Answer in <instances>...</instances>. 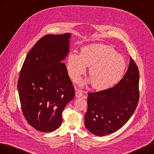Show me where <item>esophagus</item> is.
Instances as JSON below:
<instances>
[{
	"label": "esophagus",
	"instance_id": "34e87169",
	"mask_svg": "<svg viewBox=\"0 0 154 154\" xmlns=\"http://www.w3.org/2000/svg\"><path fill=\"white\" fill-rule=\"evenodd\" d=\"M83 95V94H82V91H80L79 89L78 90H76V92H75V97L77 98H79L80 97H82Z\"/></svg>",
	"mask_w": 154,
	"mask_h": 154
}]
</instances>
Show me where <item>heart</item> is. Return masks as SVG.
<instances>
[{
  "label": "heart",
  "mask_w": 154,
  "mask_h": 154,
  "mask_svg": "<svg viewBox=\"0 0 154 154\" xmlns=\"http://www.w3.org/2000/svg\"><path fill=\"white\" fill-rule=\"evenodd\" d=\"M87 66L95 89L104 90L116 84L122 77L126 67L124 57L117 54L112 46L103 44L88 45L81 54L73 52L69 54L67 68L70 77L75 81L86 71ZM88 81L82 82V84Z\"/></svg>",
  "instance_id": "b5f03b06"
}]
</instances>
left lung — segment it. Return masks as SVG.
Here are the masks:
<instances>
[{"label": "left lung", "instance_id": "obj_1", "mask_svg": "<svg viewBox=\"0 0 154 154\" xmlns=\"http://www.w3.org/2000/svg\"><path fill=\"white\" fill-rule=\"evenodd\" d=\"M139 72L131 57L122 79L112 88L88 93L85 126L97 136L111 134L122 127L131 117L139 99Z\"/></svg>", "mask_w": 154, "mask_h": 154}]
</instances>
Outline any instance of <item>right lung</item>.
Segmentation results:
<instances>
[{"label": "right lung", "instance_id": "obj_1", "mask_svg": "<svg viewBox=\"0 0 154 154\" xmlns=\"http://www.w3.org/2000/svg\"><path fill=\"white\" fill-rule=\"evenodd\" d=\"M70 37V33L43 36L27 54L20 72L17 88L23 114L40 132L58 128L63 109L74 97L62 62L69 52Z\"/></svg>", "mask_w": 154, "mask_h": 154}]
</instances>
